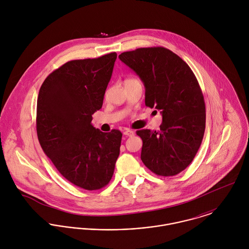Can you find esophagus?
I'll use <instances>...</instances> for the list:
<instances>
[{"mask_svg":"<svg viewBox=\"0 0 249 249\" xmlns=\"http://www.w3.org/2000/svg\"><path fill=\"white\" fill-rule=\"evenodd\" d=\"M124 134L125 136H128V137H132V136L134 135V131H132V130H129V129H126V130L124 132Z\"/></svg>","mask_w":249,"mask_h":249,"instance_id":"obj_1","label":"esophagus"}]
</instances>
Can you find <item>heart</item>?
<instances>
[{
  "mask_svg": "<svg viewBox=\"0 0 249 249\" xmlns=\"http://www.w3.org/2000/svg\"><path fill=\"white\" fill-rule=\"evenodd\" d=\"M135 82H140V81L136 78H127V79H125L124 84H130V83H135Z\"/></svg>",
  "mask_w": 249,
  "mask_h": 249,
  "instance_id": "b5f03b06",
  "label": "heart"
}]
</instances>
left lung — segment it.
Segmentation results:
<instances>
[{"label":"left lung","instance_id":"left-lung-1","mask_svg":"<svg viewBox=\"0 0 249 249\" xmlns=\"http://www.w3.org/2000/svg\"><path fill=\"white\" fill-rule=\"evenodd\" d=\"M120 59L135 71L145 87V107L161 111L159 130L141 129V159L160 177H174L194 160L205 131L202 91L189 65L164 47L124 52Z\"/></svg>","mask_w":249,"mask_h":249}]
</instances>
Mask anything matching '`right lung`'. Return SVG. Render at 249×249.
I'll return each mask as SVG.
<instances>
[{
  "label": "right lung",
  "mask_w": 249,
  "mask_h": 249,
  "mask_svg": "<svg viewBox=\"0 0 249 249\" xmlns=\"http://www.w3.org/2000/svg\"><path fill=\"white\" fill-rule=\"evenodd\" d=\"M116 53L71 60L51 72L39 90L38 141L63 178L87 191L106 187L120 154L122 132L95 128L92 115L103 107Z\"/></svg>",
  "instance_id": "add662e5"
}]
</instances>
